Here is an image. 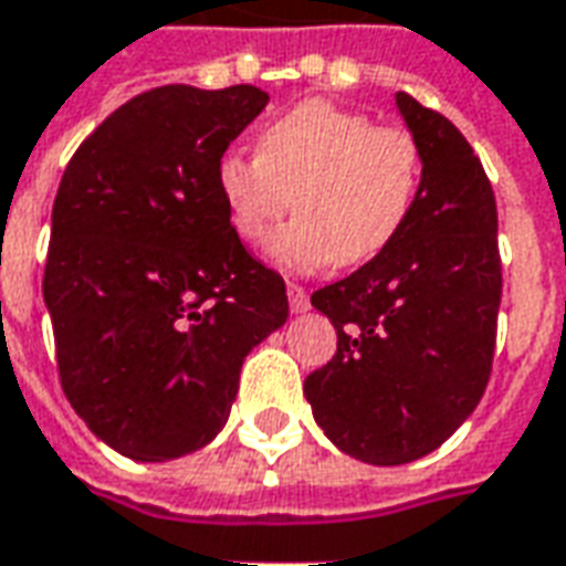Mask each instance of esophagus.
<instances>
[{
  "label": "esophagus",
  "mask_w": 566,
  "mask_h": 566,
  "mask_svg": "<svg viewBox=\"0 0 566 566\" xmlns=\"http://www.w3.org/2000/svg\"><path fill=\"white\" fill-rule=\"evenodd\" d=\"M287 303H291V312L310 310V294H306V287L296 282H287Z\"/></svg>",
  "instance_id": "1"
}]
</instances>
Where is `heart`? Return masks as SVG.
<instances>
[{"instance_id":"b5f03b06","label":"heart","mask_w":566,"mask_h":566,"mask_svg":"<svg viewBox=\"0 0 566 566\" xmlns=\"http://www.w3.org/2000/svg\"><path fill=\"white\" fill-rule=\"evenodd\" d=\"M422 149L401 125L331 101H303L263 125L256 156L227 153L217 187L229 223L260 244L291 205L300 217L272 239L284 270L361 266L389 251L417 208Z\"/></svg>"}]
</instances>
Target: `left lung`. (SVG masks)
Masks as SVG:
<instances>
[{
	"mask_svg": "<svg viewBox=\"0 0 566 566\" xmlns=\"http://www.w3.org/2000/svg\"><path fill=\"white\" fill-rule=\"evenodd\" d=\"M395 101L422 149L420 199L389 251L312 294L337 352L303 386L324 434L374 465L420 460L475 410L503 296L481 159L450 118L405 91Z\"/></svg>",
	"mask_w": 566,
	"mask_h": 566,
	"instance_id": "obj_1",
	"label": "left lung"
}]
</instances>
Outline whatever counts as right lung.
Returning a JSON list of instances; mask_svg holds the SVG:
<instances>
[{"mask_svg": "<svg viewBox=\"0 0 566 566\" xmlns=\"http://www.w3.org/2000/svg\"><path fill=\"white\" fill-rule=\"evenodd\" d=\"M266 91L161 85L78 144L51 208L42 294L63 395L132 460L205 448L239 370L287 318L284 279L229 223L217 165Z\"/></svg>", "mask_w": 566, "mask_h": 566, "instance_id": "obj_1", "label": "right lung"}]
</instances>
